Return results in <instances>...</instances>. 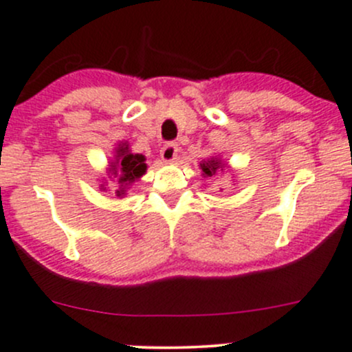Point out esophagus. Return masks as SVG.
I'll return each mask as SVG.
<instances>
[{
	"instance_id": "esophagus-1",
	"label": "esophagus",
	"mask_w": 352,
	"mask_h": 352,
	"mask_svg": "<svg viewBox=\"0 0 352 352\" xmlns=\"http://www.w3.org/2000/svg\"><path fill=\"white\" fill-rule=\"evenodd\" d=\"M177 156V146L175 142H168V144L162 146L161 149V160L164 162H173Z\"/></svg>"
}]
</instances>
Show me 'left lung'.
Returning <instances> with one entry per match:
<instances>
[{"label": "left lung", "instance_id": "left-lung-1", "mask_svg": "<svg viewBox=\"0 0 352 352\" xmlns=\"http://www.w3.org/2000/svg\"><path fill=\"white\" fill-rule=\"evenodd\" d=\"M199 168H201V171H203V176H214L217 175L218 171H223V168H225V164H223L221 162V160H218V157H210V160L208 161H203V162H199Z\"/></svg>", "mask_w": 352, "mask_h": 352}]
</instances>
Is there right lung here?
Here are the masks:
<instances>
[{
  "mask_svg": "<svg viewBox=\"0 0 352 352\" xmlns=\"http://www.w3.org/2000/svg\"><path fill=\"white\" fill-rule=\"evenodd\" d=\"M146 169V157L142 154L131 153L129 144L120 142L116 147V160L111 162V168H109V175L116 177L117 183H119V190L116 191L117 196H122L127 186L144 175ZM102 188H104V184H102Z\"/></svg>",
  "mask_w": 352,
  "mask_h": 352,
  "instance_id": "1",
  "label": "right lung"
}]
</instances>
